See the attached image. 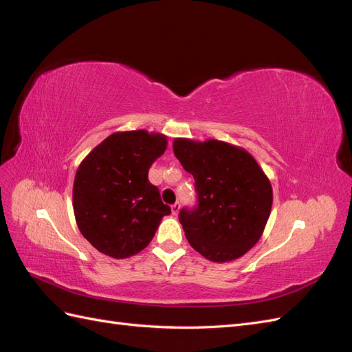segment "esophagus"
<instances>
[{
  "mask_svg": "<svg viewBox=\"0 0 352 352\" xmlns=\"http://www.w3.org/2000/svg\"><path fill=\"white\" fill-rule=\"evenodd\" d=\"M179 210H180V204H179V202H175V204L172 206V212H173V214H177Z\"/></svg>",
  "mask_w": 352,
  "mask_h": 352,
  "instance_id": "esophagus-1",
  "label": "esophagus"
}]
</instances>
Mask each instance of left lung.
I'll list each match as a JSON object with an SVG mask.
<instances>
[{
  "label": "left lung",
  "mask_w": 352,
  "mask_h": 352,
  "mask_svg": "<svg viewBox=\"0 0 352 352\" xmlns=\"http://www.w3.org/2000/svg\"><path fill=\"white\" fill-rule=\"evenodd\" d=\"M173 151L195 179L198 204L179 212L190 247L216 263L242 257L270 216L273 190L263 168L243 148L217 140L176 138Z\"/></svg>",
  "instance_id": "left-lung-1"
}]
</instances>
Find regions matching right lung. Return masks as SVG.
<instances>
[{"instance_id": "add662e5", "label": "right lung", "mask_w": 352, "mask_h": 352, "mask_svg": "<svg viewBox=\"0 0 352 352\" xmlns=\"http://www.w3.org/2000/svg\"><path fill=\"white\" fill-rule=\"evenodd\" d=\"M167 138L146 131L116 132L85 157L73 184L78 228L94 248L113 258L141 252L172 212L148 180Z\"/></svg>"}]
</instances>
